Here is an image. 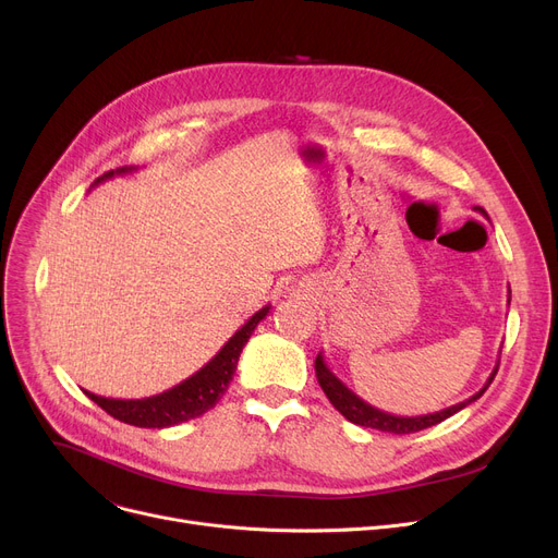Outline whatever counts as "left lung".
Here are the masks:
<instances>
[{"mask_svg": "<svg viewBox=\"0 0 558 558\" xmlns=\"http://www.w3.org/2000/svg\"><path fill=\"white\" fill-rule=\"evenodd\" d=\"M477 210L488 219V215H486L482 208H477ZM509 303H511V289H509ZM497 366H500V362L495 364L493 373H490L488 379H486V385H484L475 396H471V398L463 400V402H457V404H452V407L441 409V412L425 414V416H396V414L383 412V409H377V407L364 402L357 393L350 391V389L341 383V379L328 368V364H326V360H324V353H318V357H316V362H314L316 379H318L320 389H324V393L328 396V400L335 404V409H337V412H339L343 418H348L350 423H355V425H362V427H371V429H379V432H391V434H412V432H421V429H425V427L438 425L441 421L450 418L452 414L461 412L463 407H468L471 402H475L477 398H482V393H484V391L488 389V385L493 383V377H495V373H497Z\"/></svg>", "mask_w": 558, "mask_h": 558, "instance_id": "obj_1", "label": "left lung"}]
</instances>
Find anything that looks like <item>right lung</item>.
I'll use <instances>...</instances> for the list:
<instances>
[{
	"mask_svg": "<svg viewBox=\"0 0 558 558\" xmlns=\"http://www.w3.org/2000/svg\"><path fill=\"white\" fill-rule=\"evenodd\" d=\"M135 167H122L108 171L95 181V185L114 179V175H124L133 173ZM271 305L257 310L246 324L234 332L219 353L198 368L194 375L183 379L181 385H175L162 393L149 396V398H135V400H122V398H104L97 393L85 391V396L95 400L104 412H108L112 418L135 425V427H151V429H162L171 425H181L185 421L203 416L208 409H213L221 396L226 393L230 379L234 375V368H238L240 355L251 339L253 330L257 328L259 320L269 314Z\"/></svg>",
	"mask_w": 558,
	"mask_h": 558,
	"instance_id": "right-lung-1",
	"label": "right lung"
}]
</instances>
